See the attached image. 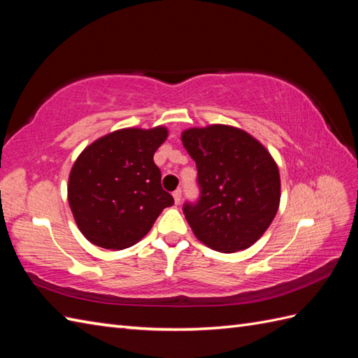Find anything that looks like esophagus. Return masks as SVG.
Here are the masks:
<instances>
[{"label": "esophagus", "instance_id": "34e87169", "mask_svg": "<svg viewBox=\"0 0 358 358\" xmlns=\"http://www.w3.org/2000/svg\"><path fill=\"white\" fill-rule=\"evenodd\" d=\"M172 195H173V200H175V203H180L181 201V189H177V191H173L172 192Z\"/></svg>", "mask_w": 358, "mask_h": 358}]
</instances>
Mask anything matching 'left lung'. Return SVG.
Segmentation results:
<instances>
[{"label": "left lung", "mask_w": 358, "mask_h": 358, "mask_svg": "<svg viewBox=\"0 0 358 358\" xmlns=\"http://www.w3.org/2000/svg\"><path fill=\"white\" fill-rule=\"evenodd\" d=\"M181 141L199 171L200 199L183 206L195 237L224 254L252 246L280 206V172L268 149L226 124L186 129Z\"/></svg>", "instance_id": "8db88e82"}]
</instances>
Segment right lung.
Segmentation results:
<instances>
[{
  "mask_svg": "<svg viewBox=\"0 0 358 358\" xmlns=\"http://www.w3.org/2000/svg\"><path fill=\"white\" fill-rule=\"evenodd\" d=\"M167 129L127 127L110 132L81 152L67 185L78 229L94 245L120 250L146 235L164 208L173 204L162 187L154 154Z\"/></svg>",
  "mask_w": 358,
  "mask_h": 358,
  "instance_id": "1",
  "label": "right lung"
}]
</instances>
